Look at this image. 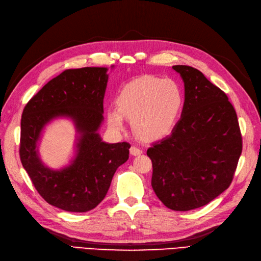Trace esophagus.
<instances>
[{
  "label": "esophagus",
  "instance_id": "34e87169",
  "mask_svg": "<svg viewBox=\"0 0 261 261\" xmlns=\"http://www.w3.org/2000/svg\"><path fill=\"white\" fill-rule=\"evenodd\" d=\"M130 154L132 156H140L142 154V149H140L139 147L137 146H131L130 148Z\"/></svg>",
  "mask_w": 261,
  "mask_h": 261
}]
</instances>
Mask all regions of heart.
Instances as JSON below:
<instances>
[{
    "label": "heart",
    "instance_id": "obj_1",
    "mask_svg": "<svg viewBox=\"0 0 261 261\" xmlns=\"http://www.w3.org/2000/svg\"><path fill=\"white\" fill-rule=\"evenodd\" d=\"M182 87L170 78L144 74L120 89L117 109H109L107 118L114 128L121 130L124 117L142 142L162 140L172 132L184 106Z\"/></svg>",
    "mask_w": 261,
    "mask_h": 261
}]
</instances>
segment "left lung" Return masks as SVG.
Here are the masks:
<instances>
[{"mask_svg":"<svg viewBox=\"0 0 261 261\" xmlns=\"http://www.w3.org/2000/svg\"><path fill=\"white\" fill-rule=\"evenodd\" d=\"M172 68L184 82V106L171 134L153 143L152 188L176 212L203 207L230 187L243 142L237 112L222 90L186 65Z\"/></svg>","mask_w":261,"mask_h":261,"instance_id":"obj_1","label":"left lung"}]
</instances>
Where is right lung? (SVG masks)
Returning <instances> with one entry per match:
<instances>
[{"instance_id":"right-lung-1","label":"right lung","mask_w":261,"mask_h":261,"mask_svg":"<svg viewBox=\"0 0 261 261\" xmlns=\"http://www.w3.org/2000/svg\"><path fill=\"white\" fill-rule=\"evenodd\" d=\"M107 70L105 67L66 69L23 108L21 164L42 198L66 212L86 213L95 208L106 196L117 168L129 158V143L108 144L97 133L103 121ZM58 116L72 118L81 137L72 164L52 171L39 161L37 144L45 125Z\"/></svg>"}]
</instances>
